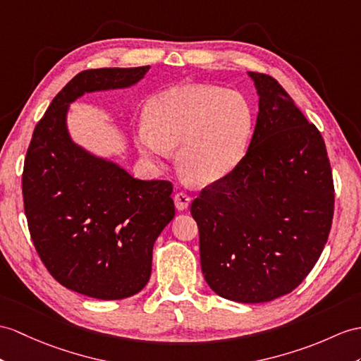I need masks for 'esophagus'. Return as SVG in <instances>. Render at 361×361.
<instances>
[{"label":"esophagus","instance_id":"obj_1","mask_svg":"<svg viewBox=\"0 0 361 361\" xmlns=\"http://www.w3.org/2000/svg\"><path fill=\"white\" fill-rule=\"evenodd\" d=\"M190 202L191 199L185 192H178V195L174 196V205L178 211H185L190 207Z\"/></svg>","mask_w":361,"mask_h":361}]
</instances>
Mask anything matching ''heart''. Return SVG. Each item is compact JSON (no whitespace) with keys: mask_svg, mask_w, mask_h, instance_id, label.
Listing matches in <instances>:
<instances>
[{"mask_svg":"<svg viewBox=\"0 0 361 361\" xmlns=\"http://www.w3.org/2000/svg\"><path fill=\"white\" fill-rule=\"evenodd\" d=\"M137 148L156 162L178 150L182 173L197 185H213L240 165L251 144L254 114L243 96L222 87L183 84L148 102Z\"/></svg>","mask_w":361,"mask_h":361,"instance_id":"obj_1","label":"heart"}]
</instances>
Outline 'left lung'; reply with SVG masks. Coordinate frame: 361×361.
I'll list each match as a JSON object with an SVG mask.
<instances>
[{
    "instance_id": "obj_1",
    "label": "left lung",
    "mask_w": 361,
    "mask_h": 361,
    "mask_svg": "<svg viewBox=\"0 0 361 361\" xmlns=\"http://www.w3.org/2000/svg\"><path fill=\"white\" fill-rule=\"evenodd\" d=\"M259 96L247 156L191 204L208 286L239 303L289 294L317 263L334 214L326 147L274 78L248 72Z\"/></svg>"
}]
</instances>
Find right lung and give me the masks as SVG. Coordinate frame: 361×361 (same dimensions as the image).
I'll return each instance as SVG.
<instances>
[{"instance_id": "obj_1", "label": "right lung", "mask_w": 361, "mask_h": 361, "mask_svg": "<svg viewBox=\"0 0 361 361\" xmlns=\"http://www.w3.org/2000/svg\"><path fill=\"white\" fill-rule=\"evenodd\" d=\"M148 70L78 73L35 127L24 162V211L42 263L67 289L99 300L131 297L148 283L154 242L174 217L173 185L135 179L76 144L67 116L85 93L130 89Z\"/></svg>"}]
</instances>
